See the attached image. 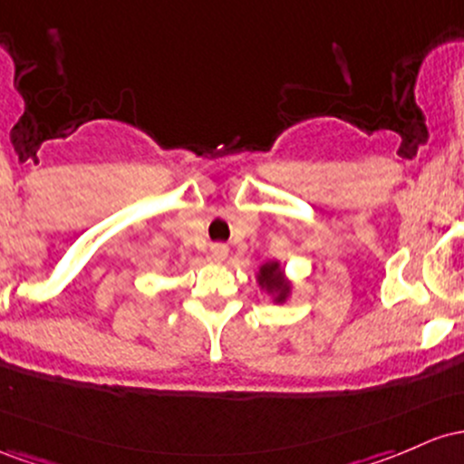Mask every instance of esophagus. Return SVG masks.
Here are the masks:
<instances>
[{
    "instance_id": "1",
    "label": "esophagus",
    "mask_w": 464,
    "mask_h": 464,
    "mask_svg": "<svg viewBox=\"0 0 464 464\" xmlns=\"http://www.w3.org/2000/svg\"><path fill=\"white\" fill-rule=\"evenodd\" d=\"M226 256H227L226 246H212L210 247V260H215V263H221V260H226Z\"/></svg>"
}]
</instances>
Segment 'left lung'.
Here are the masks:
<instances>
[{
	"instance_id": "obj_1",
	"label": "left lung",
	"mask_w": 464,
	"mask_h": 464,
	"mask_svg": "<svg viewBox=\"0 0 464 464\" xmlns=\"http://www.w3.org/2000/svg\"><path fill=\"white\" fill-rule=\"evenodd\" d=\"M258 285L267 294L274 295V302H285L289 298L291 285L285 278L283 267H280L278 260H269V263L260 265L258 269Z\"/></svg>"
}]
</instances>
